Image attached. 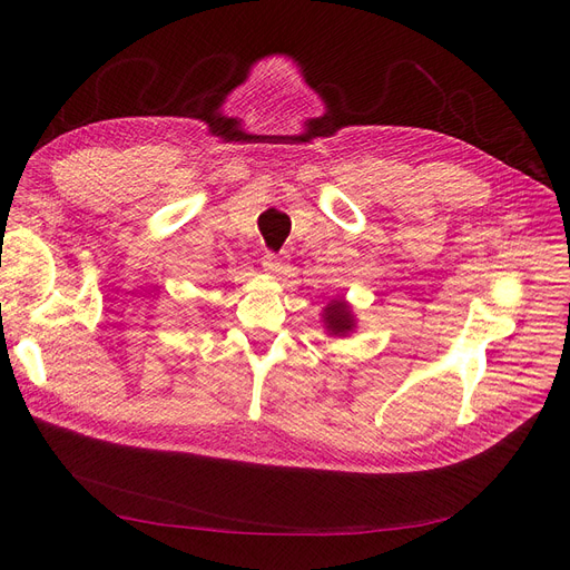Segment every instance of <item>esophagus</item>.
<instances>
[{
    "mask_svg": "<svg viewBox=\"0 0 570 570\" xmlns=\"http://www.w3.org/2000/svg\"><path fill=\"white\" fill-rule=\"evenodd\" d=\"M263 269H265V273H282V269H284V261L277 256V254H265L263 256Z\"/></svg>",
    "mask_w": 570,
    "mask_h": 570,
    "instance_id": "34e87169",
    "label": "esophagus"
}]
</instances>
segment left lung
I'll list each match as a JSON object with an SVG mask.
<instances>
[{
    "instance_id": "obj_1",
    "label": "left lung",
    "mask_w": 570,
    "mask_h": 570,
    "mask_svg": "<svg viewBox=\"0 0 570 570\" xmlns=\"http://www.w3.org/2000/svg\"><path fill=\"white\" fill-rule=\"evenodd\" d=\"M325 321H327V327L337 335V333H346L351 327V316L344 307V303H335L331 307H325Z\"/></svg>"
}]
</instances>
